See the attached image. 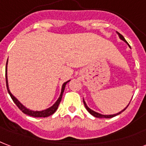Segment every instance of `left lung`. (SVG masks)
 I'll return each mask as SVG.
<instances>
[{"instance_id":"obj_1","label":"left lung","mask_w":146,"mask_h":146,"mask_svg":"<svg viewBox=\"0 0 146 146\" xmlns=\"http://www.w3.org/2000/svg\"><path fill=\"white\" fill-rule=\"evenodd\" d=\"M117 34H118V35H119V37H120V38H121V39L123 40V41H125V42H126V40L125 39V38L123 37L122 35H121V34H120V33H118V32H117ZM84 106H85V108H86V109H87V111H88V112H89L90 114H92L93 116H94V117H104V118H110V117H114V116H116V115H117V114H121V113L124 111L125 109L127 108H128V106L126 107V108H125L124 109L123 111H120L119 113H117V114H111V115H104V114H99V113H98V112L94 111H93V110H91V109H90V108H89L87 107V104H86V103H85V101H84Z\"/></svg>"}]
</instances>
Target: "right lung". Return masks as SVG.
Returning <instances> with one entry per match:
<instances>
[{"instance_id": "obj_1", "label": "right lung", "mask_w": 146, "mask_h": 146, "mask_svg": "<svg viewBox=\"0 0 146 146\" xmlns=\"http://www.w3.org/2000/svg\"><path fill=\"white\" fill-rule=\"evenodd\" d=\"M7 62L6 63V70H5V76H6V85H7V91L9 93L10 96H11V98L13 100V101L15 102L17 107H18V108L21 110V111L23 112L24 114H27V115H29V116H32V117H48V116H50L52 114H54L58 108V107H59V104L60 103V101L62 100V94L64 92V90H65V87H66V84H67V81L64 83V84H62V91H61V94L59 96V99L57 100V101L56 103L54 104L51 107V108H49L46 109V110H44V111H31V110H29V109L26 108L22 104H21L19 101L18 100V99L15 97V96H13L12 94L10 92L9 88H8V84H7Z\"/></svg>"}]
</instances>
